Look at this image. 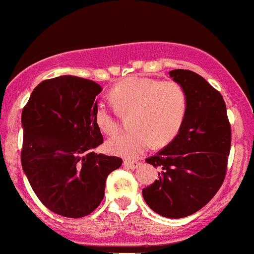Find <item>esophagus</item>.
Returning a JSON list of instances; mask_svg holds the SVG:
<instances>
[{
    "instance_id": "obj_1",
    "label": "esophagus",
    "mask_w": 254,
    "mask_h": 254,
    "mask_svg": "<svg viewBox=\"0 0 254 254\" xmlns=\"http://www.w3.org/2000/svg\"><path fill=\"white\" fill-rule=\"evenodd\" d=\"M139 165H141V162L137 161V160H133V161H131V160H125V161L123 162L124 167L131 168V170H133V168H137Z\"/></svg>"
}]
</instances>
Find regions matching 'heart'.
<instances>
[{"label": "heart", "mask_w": 254, "mask_h": 254, "mask_svg": "<svg viewBox=\"0 0 254 254\" xmlns=\"http://www.w3.org/2000/svg\"><path fill=\"white\" fill-rule=\"evenodd\" d=\"M111 99L121 112L132 111L130 127L106 142L109 153L137 157L153 145L170 143L179 132L188 110V95L177 81L130 76L111 89ZM94 122L105 133L118 129L116 113L103 101L94 107Z\"/></svg>", "instance_id": "b5f03b06"}]
</instances>
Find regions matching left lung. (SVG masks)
<instances>
[{"instance_id": "8db88e82", "label": "left lung", "mask_w": 254, "mask_h": 254, "mask_svg": "<svg viewBox=\"0 0 254 254\" xmlns=\"http://www.w3.org/2000/svg\"><path fill=\"white\" fill-rule=\"evenodd\" d=\"M170 76L185 89L188 110L173 141L145 159L160 172L142 194L156 214L182 218L206 205L222 186L232 130L222 95L205 78L186 69Z\"/></svg>"}]
</instances>
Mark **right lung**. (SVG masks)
I'll use <instances>...</instances> for the list:
<instances>
[{
    "mask_svg": "<svg viewBox=\"0 0 254 254\" xmlns=\"http://www.w3.org/2000/svg\"><path fill=\"white\" fill-rule=\"evenodd\" d=\"M101 90L87 78H49L22 110V170L40 202L61 216L80 218L94 211L109 174L123 164L121 157L92 151L104 143L94 122Z\"/></svg>",
    "mask_w": 254,
    "mask_h": 254,
    "instance_id": "obj_1",
    "label": "right lung"
}]
</instances>
